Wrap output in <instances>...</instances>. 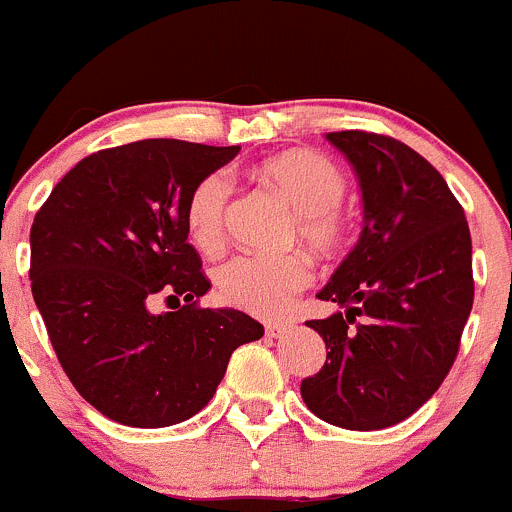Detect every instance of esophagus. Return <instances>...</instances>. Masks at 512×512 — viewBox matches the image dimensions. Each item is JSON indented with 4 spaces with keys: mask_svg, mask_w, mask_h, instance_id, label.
I'll return each instance as SVG.
<instances>
[{
    "mask_svg": "<svg viewBox=\"0 0 512 512\" xmlns=\"http://www.w3.org/2000/svg\"><path fill=\"white\" fill-rule=\"evenodd\" d=\"M288 331H291V323H283V321H268L266 323L268 338H283Z\"/></svg>",
    "mask_w": 512,
    "mask_h": 512,
    "instance_id": "34e87169",
    "label": "esophagus"
}]
</instances>
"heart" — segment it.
Segmentation results:
<instances>
[{
	"label": "heart",
	"mask_w": 512,
	"mask_h": 512,
	"mask_svg": "<svg viewBox=\"0 0 512 512\" xmlns=\"http://www.w3.org/2000/svg\"><path fill=\"white\" fill-rule=\"evenodd\" d=\"M263 184L296 211L293 236L323 256L338 254L353 231L351 211L343 206L348 174L328 156L311 149H293L271 156L258 166ZM231 181L214 171L199 179L186 199V226L201 251L224 244ZM313 281V266L303 254L254 256L239 254L216 268L221 301L261 318L281 316L293 298Z\"/></svg>",
	"instance_id": "1"
}]
</instances>
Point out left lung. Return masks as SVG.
<instances>
[{"label": "left lung", "instance_id": "1", "mask_svg": "<svg viewBox=\"0 0 512 512\" xmlns=\"http://www.w3.org/2000/svg\"><path fill=\"white\" fill-rule=\"evenodd\" d=\"M361 179L356 249L318 298L346 313L306 321L326 363L303 378V403L348 430L396 426L448 376L473 308V244L463 206L418 151L373 131H331Z\"/></svg>", "mask_w": 512, "mask_h": 512}]
</instances>
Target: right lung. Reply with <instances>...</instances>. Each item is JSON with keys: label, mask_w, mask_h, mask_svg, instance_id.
<instances>
[{"label": "right lung", "mask_w": 512, "mask_h": 512, "mask_svg": "<svg viewBox=\"0 0 512 512\" xmlns=\"http://www.w3.org/2000/svg\"><path fill=\"white\" fill-rule=\"evenodd\" d=\"M241 146L144 139L79 161L32 224V296L86 403L131 428H166L214 398L231 353L263 326L201 308L211 281L189 244L186 199ZM164 302L171 312H156Z\"/></svg>", "instance_id": "add662e5"}]
</instances>
